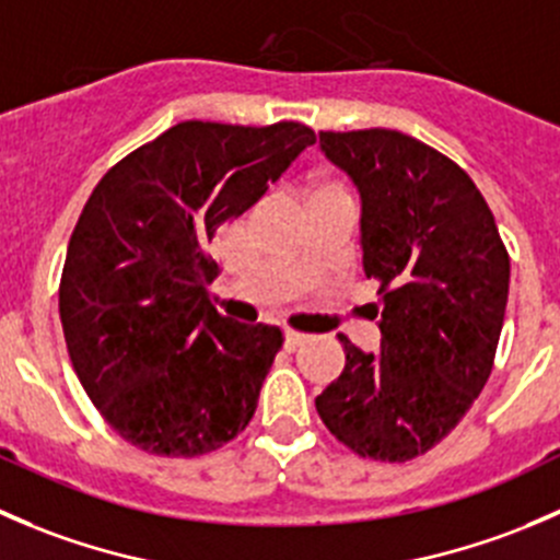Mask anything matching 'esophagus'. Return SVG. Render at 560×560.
Masks as SVG:
<instances>
[{"instance_id": "34e87169", "label": "esophagus", "mask_w": 560, "mask_h": 560, "mask_svg": "<svg viewBox=\"0 0 560 560\" xmlns=\"http://www.w3.org/2000/svg\"><path fill=\"white\" fill-rule=\"evenodd\" d=\"M304 342H310V335H302V331H293V329L285 331V348H288V351H296V348H302Z\"/></svg>"}]
</instances>
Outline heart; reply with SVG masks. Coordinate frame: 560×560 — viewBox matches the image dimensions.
Instances as JSON below:
<instances>
[{
  "mask_svg": "<svg viewBox=\"0 0 560 560\" xmlns=\"http://www.w3.org/2000/svg\"><path fill=\"white\" fill-rule=\"evenodd\" d=\"M329 190H340V187H337V185H315L310 196H315V192H329Z\"/></svg>",
  "mask_w": 560,
  "mask_h": 560,
  "instance_id": "b5f03b06",
  "label": "heart"
}]
</instances>
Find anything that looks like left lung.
<instances>
[{"label":"left lung","instance_id":"1","mask_svg":"<svg viewBox=\"0 0 560 560\" xmlns=\"http://www.w3.org/2000/svg\"><path fill=\"white\" fill-rule=\"evenodd\" d=\"M318 141L359 190L381 348L368 353L340 335L346 368L315 408L359 457L406 463L444 441L490 378L509 253L470 176L428 143L384 127Z\"/></svg>","mask_w":560,"mask_h":560}]
</instances>
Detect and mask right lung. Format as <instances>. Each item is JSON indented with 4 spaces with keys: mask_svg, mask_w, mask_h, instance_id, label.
Instances as JSON below:
<instances>
[{
    "mask_svg": "<svg viewBox=\"0 0 560 560\" xmlns=\"http://www.w3.org/2000/svg\"><path fill=\"white\" fill-rule=\"evenodd\" d=\"M315 143L299 121H179L92 190L65 258L59 315L75 375L138 450L198 457L247 428L282 331L214 310L207 245Z\"/></svg>",
    "mask_w": 560,
    "mask_h": 560,
    "instance_id": "add662e5",
    "label": "right lung"
}]
</instances>
